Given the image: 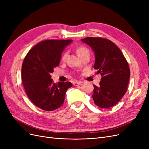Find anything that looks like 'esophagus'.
<instances>
[{"label": "esophagus", "mask_w": 149, "mask_h": 149, "mask_svg": "<svg viewBox=\"0 0 149 149\" xmlns=\"http://www.w3.org/2000/svg\"><path fill=\"white\" fill-rule=\"evenodd\" d=\"M83 83V82H81V81H75V82H74L73 83V85L74 86H78V85H81Z\"/></svg>", "instance_id": "obj_1"}]
</instances>
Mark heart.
<instances>
[{
    "instance_id": "b5f03b06",
    "label": "heart",
    "mask_w": 149,
    "mask_h": 149,
    "mask_svg": "<svg viewBox=\"0 0 149 149\" xmlns=\"http://www.w3.org/2000/svg\"><path fill=\"white\" fill-rule=\"evenodd\" d=\"M76 53H77L78 55L79 56V58L82 57L83 55H86V54H89V49L84 46H79L76 49ZM68 55L67 52H65L63 54L61 58V61L62 62H63L65 61L66 56Z\"/></svg>"
}]
</instances>
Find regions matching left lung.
Here are the masks:
<instances>
[{"instance_id":"obj_1","label":"left lung","mask_w":149,"mask_h":149,"mask_svg":"<svg viewBox=\"0 0 149 149\" xmlns=\"http://www.w3.org/2000/svg\"><path fill=\"white\" fill-rule=\"evenodd\" d=\"M81 41L95 53L94 68L101 74L100 86L93 84L94 104L109 108L118 103L127 90L130 72L129 64L120 49L111 40L102 37H86Z\"/></svg>"}]
</instances>
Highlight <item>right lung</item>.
<instances>
[{"instance_id":"right-lung-1","label":"right lung","mask_w":149,"mask_h":149,"mask_svg":"<svg viewBox=\"0 0 149 149\" xmlns=\"http://www.w3.org/2000/svg\"><path fill=\"white\" fill-rule=\"evenodd\" d=\"M72 40H47L36 45L26 54L22 66L25 93L33 104L52 111L63 104L70 82L55 84L50 75L59 66L61 53Z\"/></svg>"}]
</instances>
